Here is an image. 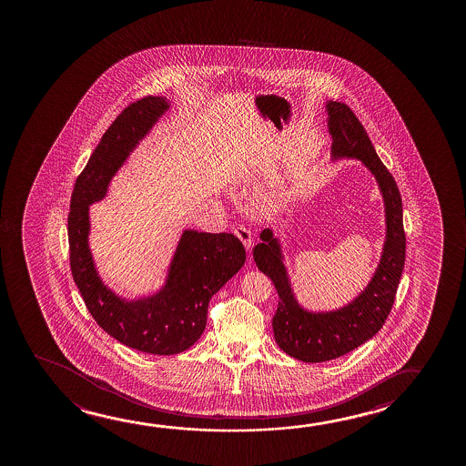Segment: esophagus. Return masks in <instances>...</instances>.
Returning <instances> with one entry per match:
<instances>
[{
	"mask_svg": "<svg viewBox=\"0 0 466 466\" xmlns=\"http://www.w3.org/2000/svg\"><path fill=\"white\" fill-rule=\"evenodd\" d=\"M234 234L240 238V242L245 245V248H251V232H249L245 226H242V224L236 226V228H234Z\"/></svg>",
	"mask_w": 466,
	"mask_h": 466,
	"instance_id": "1",
	"label": "esophagus"
}]
</instances>
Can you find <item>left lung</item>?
Instances as JSON below:
<instances>
[{"label":"left lung","instance_id":"8db88e82","mask_svg":"<svg viewBox=\"0 0 466 466\" xmlns=\"http://www.w3.org/2000/svg\"><path fill=\"white\" fill-rule=\"evenodd\" d=\"M332 157H355L376 175L385 200L387 240L382 259L368 288L351 304L336 312L310 313L294 299L281 262L280 245L272 232H261V243L253 249L256 266L268 275L280 296L272 319L275 342L289 357L321 363L342 357L380 331L395 302L406 259V234L402 226L401 194L389 168L379 159L370 137L357 115L345 103H328Z\"/></svg>","mask_w":466,"mask_h":466}]
</instances>
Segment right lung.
I'll return each instance as SVG.
<instances>
[{
	"label": "right lung",
	"mask_w": 466,
	"mask_h": 466,
	"mask_svg": "<svg viewBox=\"0 0 466 466\" xmlns=\"http://www.w3.org/2000/svg\"><path fill=\"white\" fill-rule=\"evenodd\" d=\"M167 108L166 98L147 96L122 109L79 173L68 213L71 275L87 310L116 340L153 355L185 351L202 336L211 296L245 262L236 236L185 230L167 285L156 296L126 302L98 279L87 247L89 205L106 194L111 177Z\"/></svg>",
	"instance_id": "add662e5"
}]
</instances>
